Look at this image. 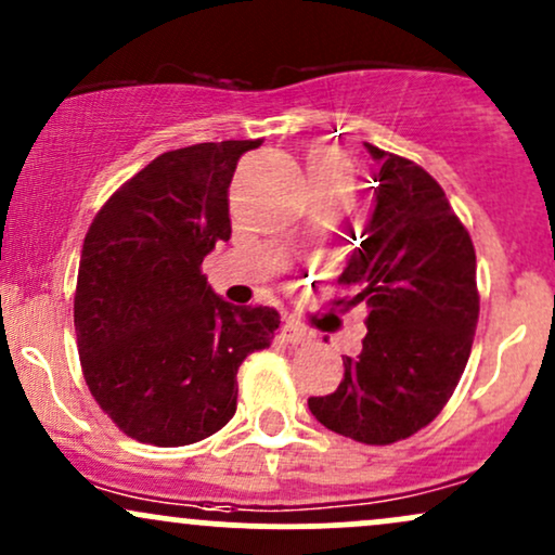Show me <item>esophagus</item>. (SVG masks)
Returning <instances> with one entry per match:
<instances>
[{
  "label": "esophagus",
  "instance_id": "obj_1",
  "mask_svg": "<svg viewBox=\"0 0 555 555\" xmlns=\"http://www.w3.org/2000/svg\"><path fill=\"white\" fill-rule=\"evenodd\" d=\"M282 339L286 344H292V347H297V344H308L313 339V334H310L308 328L297 326V323H284L282 326Z\"/></svg>",
  "mask_w": 555,
  "mask_h": 555
}]
</instances>
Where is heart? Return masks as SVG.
I'll list each match as a JSON object with an SVG mask.
<instances>
[{
	"label": "heart",
	"mask_w": 555,
	"mask_h": 555,
	"mask_svg": "<svg viewBox=\"0 0 555 555\" xmlns=\"http://www.w3.org/2000/svg\"><path fill=\"white\" fill-rule=\"evenodd\" d=\"M308 180H344L349 182L347 158L331 149H318L308 156Z\"/></svg>",
	"instance_id": "heart-1"
}]
</instances>
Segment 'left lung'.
<instances>
[{
  "label": "left lung",
  "instance_id": "left-lung-1",
  "mask_svg": "<svg viewBox=\"0 0 555 555\" xmlns=\"http://www.w3.org/2000/svg\"><path fill=\"white\" fill-rule=\"evenodd\" d=\"M375 158V208L339 284L365 302L367 334L328 397H310L321 425L386 446L433 423L460 384L480 313L475 247L449 197L410 158L365 143Z\"/></svg>",
  "mask_w": 555,
  "mask_h": 555
}]
</instances>
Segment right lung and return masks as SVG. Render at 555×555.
I'll return each mask as SVG.
<instances>
[{
  "mask_svg": "<svg viewBox=\"0 0 555 555\" xmlns=\"http://www.w3.org/2000/svg\"><path fill=\"white\" fill-rule=\"evenodd\" d=\"M260 140L167 151L95 214L78 269L75 334L101 410L140 443L188 446L237 410V371L279 328L273 308L232 305L201 263L232 234L229 182Z\"/></svg>",
  "mask_w": 555,
  "mask_h": 555,
  "instance_id": "obj_1",
  "label": "right lung"
}]
</instances>
